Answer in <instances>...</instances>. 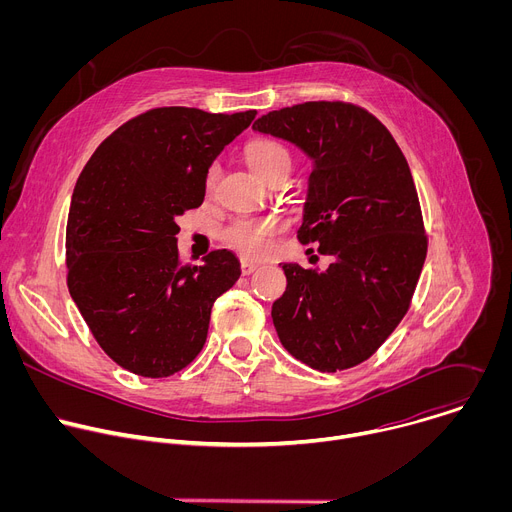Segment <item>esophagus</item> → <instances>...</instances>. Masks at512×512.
I'll list each match as a JSON object with an SVG mask.
<instances>
[{"instance_id":"obj_1","label":"esophagus","mask_w":512,"mask_h":512,"mask_svg":"<svg viewBox=\"0 0 512 512\" xmlns=\"http://www.w3.org/2000/svg\"><path fill=\"white\" fill-rule=\"evenodd\" d=\"M257 267H259V265H257L255 261H247V259L241 261V273H243V275H251Z\"/></svg>"}]
</instances>
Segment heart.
I'll list each match as a JSON object with an SVG mask.
<instances>
[{
	"label": "heart",
	"instance_id": "obj_1",
	"mask_svg": "<svg viewBox=\"0 0 512 512\" xmlns=\"http://www.w3.org/2000/svg\"><path fill=\"white\" fill-rule=\"evenodd\" d=\"M245 160L251 166V170L263 178L265 182H271L273 178L289 172L291 168V156L283 143L259 137L247 143L245 148ZM218 180L216 166H210L204 176V190L206 194H212ZM281 231V221L277 216H251L243 214L233 218V221L223 229V241L233 251L245 255V257H259L263 255L271 239Z\"/></svg>",
	"mask_w": 512,
	"mask_h": 512
}]
</instances>
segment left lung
I'll list each match as a JSON object with an SVG mask.
<instances>
[{
	"mask_svg": "<svg viewBox=\"0 0 512 512\" xmlns=\"http://www.w3.org/2000/svg\"><path fill=\"white\" fill-rule=\"evenodd\" d=\"M255 131L312 160L300 243L332 255L326 271L281 263L271 318L281 344L322 373L371 358L407 314L427 235L409 164L389 129L344 101H308L259 117Z\"/></svg>",
	"mask_w": 512,
	"mask_h": 512,
	"instance_id": "left-lung-1",
	"label": "left lung"
}]
</instances>
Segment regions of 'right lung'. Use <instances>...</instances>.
I'll return each instance as SVG.
<instances>
[{"instance_id": "right-lung-1", "label": "right lung", "mask_w": 512, "mask_h": 512, "mask_svg": "<svg viewBox=\"0 0 512 512\" xmlns=\"http://www.w3.org/2000/svg\"><path fill=\"white\" fill-rule=\"evenodd\" d=\"M257 111L156 107L115 129L72 192L66 285L105 354L125 371L170 377L198 356L210 310L241 275L218 249L180 261L176 216L204 200V176Z\"/></svg>"}]
</instances>
